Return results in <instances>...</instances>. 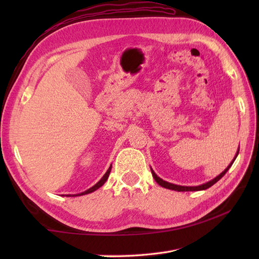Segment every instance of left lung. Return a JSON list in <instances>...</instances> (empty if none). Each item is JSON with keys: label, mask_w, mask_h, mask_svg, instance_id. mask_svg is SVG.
Here are the masks:
<instances>
[{"label": "left lung", "mask_w": 259, "mask_h": 259, "mask_svg": "<svg viewBox=\"0 0 259 259\" xmlns=\"http://www.w3.org/2000/svg\"><path fill=\"white\" fill-rule=\"evenodd\" d=\"M237 155H238V151H237ZM237 155H236V157H237ZM236 157L234 158V160L232 161V163H230L229 166H228L226 169H225L224 171H223L221 175L217 176L216 178L212 179V180H210V181H209V183H207V184H203V185H200V186H196V187H186V186H178V185H174V184L167 183V181H164V180H162L161 178H159L158 176H157L155 172H153V170H152V169H151V174H152V177L155 178V180L157 181V183H158L159 185H160L161 187H163V188L171 189V190H176V191H198V190H205V189L209 188V187H211L212 185L216 184L219 179H222V178L224 177V175L228 171V169H229L230 167H232V164L234 163V161H235Z\"/></svg>", "instance_id": "1"}]
</instances>
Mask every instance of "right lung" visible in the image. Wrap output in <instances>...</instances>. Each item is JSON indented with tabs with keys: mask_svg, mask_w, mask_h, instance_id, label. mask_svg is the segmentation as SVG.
Segmentation results:
<instances>
[{
	"mask_svg": "<svg viewBox=\"0 0 259 259\" xmlns=\"http://www.w3.org/2000/svg\"><path fill=\"white\" fill-rule=\"evenodd\" d=\"M110 171H111V167H110L108 170H107V172L104 174V176L103 177L101 178V180L99 181V183H97L95 186L93 187H91L90 189H88V190H85L84 192H81V194H79V195H76V196H81V195H87V194H90V192H92V191H95V190H97L98 188H100V187L106 183L107 181V179H108V177H109V175H110Z\"/></svg>",
	"mask_w": 259,
	"mask_h": 259,
	"instance_id": "right-lung-1",
	"label": "right lung"
}]
</instances>
